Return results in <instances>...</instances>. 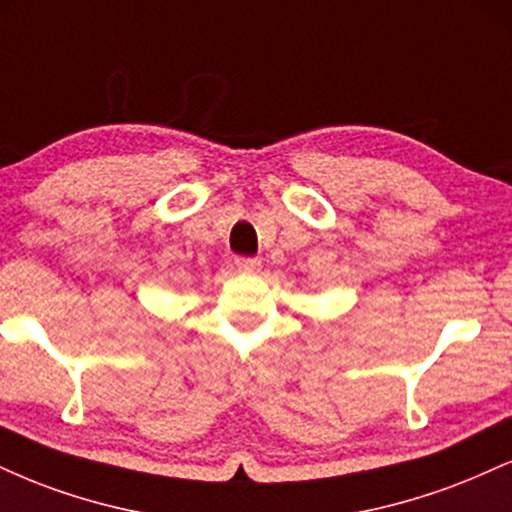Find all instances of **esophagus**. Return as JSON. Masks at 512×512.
Segmentation results:
<instances>
[{"instance_id": "34e87169", "label": "esophagus", "mask_w": 512, "mask_h": 512, "mask_svg": "<svg viewBox=\"0 0 512 512\" xmlns=\"http://www.w3.org/2000/svg\"><path fill=\"white\" fill-rule=\"evenodd\" d=\"M236 269L243 274H257L262 269V260H257V257H236Z\"/></svg>"}]
</instances>
